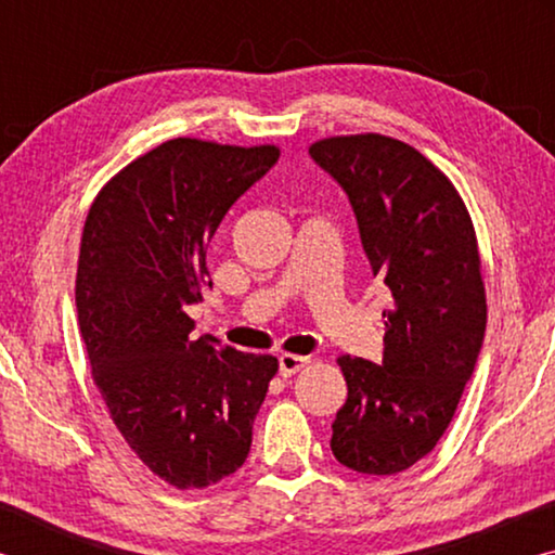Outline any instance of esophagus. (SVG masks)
Instances as JSON below:
<instances>
[{
  "mask_svg": "<svg viewBox=\"0 0 555 555\" xmlns=\"http://www.w3.org/2000/svg\"><path fill=\"white\" fill-rule=\"evenodd\" d=\"M311 362L308 357H298V354H281L279 357V374L281 377H291V374H296L306 367V364Z\"/></svg>",
  "mask_w": 555,
  "mask_h": 555,
  "instance_id": "1",
  "label": "esophagus"
}]
</instances>
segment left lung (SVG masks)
<instances>
[{"label":"left lung","instance_id":"left-lung-1","mask_svg":"<svg viewBox=\"0 0 555 555\" xmlns=\"http://www.w3.org/2000/svg\"><path fill=\"white\" fill-rule=\"evenodd\" d=\"M343 188L372 274L391 291L382 362L340 357L347 401L331 448L345 467L397 475L446 434L482 350L487 304L477 240L455 185L382 134L308 149Z\"/></svg>","mask_w":555,"mask_h":555}]
</instances>
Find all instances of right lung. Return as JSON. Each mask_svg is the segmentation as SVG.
Wrapping results in <instances>:
<instances>
[{
	"instance_id": "right-lung-1",
	"label": "right lung",
	"mask_w": 555,
	"mask_h": 555,
	"mask_svg": "<svg viewBox=\"0 0 555 555\" xmlns=\"http://www.w3.org/2000/svg\"><path fill=\"white\" fill-rule=\"evenodd\" d=\"M276 162V146L171 139L102 188L82 230L75 306L92 379L129 448L178 490L242 467L279 370L271 354L191 340L188 318L212 286L215 230Z\"/></svg>"
}]
</instances>
